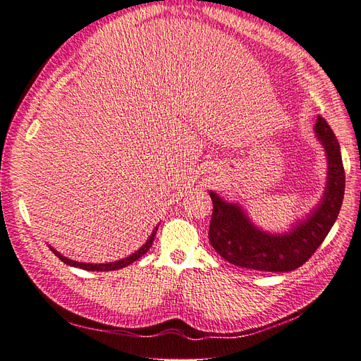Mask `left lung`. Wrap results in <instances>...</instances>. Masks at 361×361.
<instances>
[{"label": "left lung", "mask_w": 361, "mask_h": 361, "mask_svg": "<svg viewBox=\"0 0 361 361\" xmlns=\"http://www.w3.org/2000/svg\"><path fill=\"white\" fill-rule=\"evenodd\" d=\"M318 140L328 155V184L322 203L305 221L284 235L257 229L240 206L223 201L211 192L214 212L209 241L226 262L266 272H290L305 264L320 247L337 220L345 197V167L337 137L322 116L315 123Z\"/></svg>", "instance_id": "obj_1"}]
</instances>
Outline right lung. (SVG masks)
<instances>
[{
	"label": "right lung",
	"mask_w": 361,
	"mask_h": 361,
	"mask_svg": "<svg viewBox=\"0 0 361 361\" xmlns=\"http://www.w3.org/2000/svg\"><path fill=\"white\" fill-rule=\"evenodd\" d=\"M157 231H158V228H155V231L152 232V235L149 237V240L145 243V245H142L135 254H132V255H129L128 258H123V259H118V262H114V263H106V264H89V263H78V262H73V259H69V258H66V257H63L61 254H58L55 249H52V252L61 259L63 263H66V264H69V266H75V267H80V269H85V271H98V272H103V271H116V269H121V267H126V266H129L130 263H133V262H137L138 258H141L142 255H145L147 250L150 249V246H152V243H154V238H155V233H157Z\"/></svg>",
	"instance_id": "1"
}]
</instances>
